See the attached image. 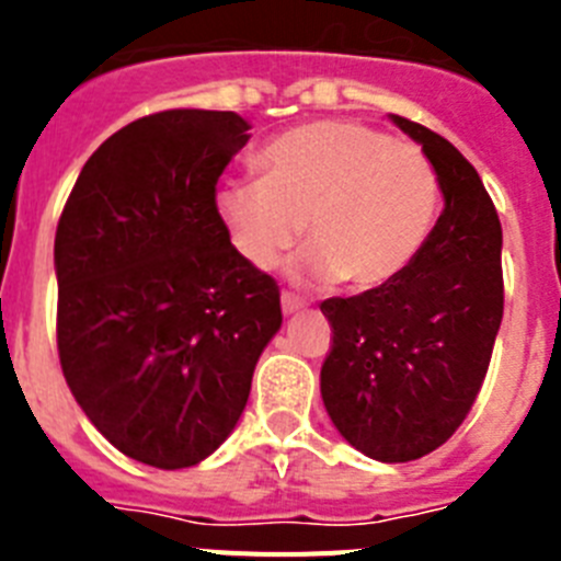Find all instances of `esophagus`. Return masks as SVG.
<instances>
[{
  "mask_svg": "<svg viewBox=\"0 0 561 561\" xmlns=\"http://www.w3.org/2000/svg\"><path fill=\"white\" fill-rule=\"evenodd\" d=\"M280 306H284V314H295V311L304 309L306 300L304 297L291 295V291H284V295H280Z\"/></svg>",
  "mask_w": 561,
  "mask_h": 561,
  "instance_id": "34e87169",
  "label": "esophagus"
}]
</instances>
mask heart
<instances>
[{"mask_svg":"<svg viewBox=\"0 0 561 561\" xmlns=\"http://www.w3.org/2000/svg\"><path fill=\"white\" fill-rule=\"evenodd\" d=\"M261 180H230L216 213L230 244L272 270L309 225L300 270L314 280L374 289L404 272L427 238L438 176L415 146L354 121L277 134L257 153Z\"/></svg>","mask_w":561,"mask_h":561,"instance_id":"heart-1","label":"heart"}]
</instances>
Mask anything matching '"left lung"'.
<instances>
[{"label": "left lung", "instance_id": "1", "mask_svg": "<svg viewBox=\"0 0 561 561\" xmlns=\"http://www.w3.org/2000/svg\"><path fill=\"white\" fill-rule=\"evenodd\" d=\"M433 162L444 213L388 284L329 297L331 351L320 393L351 447L385 463L438 449L472 410L503 320V227L463 153L393 114Z\"/></svg>", "mask_w": 561, "mask_h": 561}]
</instances>
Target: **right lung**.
<instances>
[{
    "instance_id": "add662e5",
    "label": "right lung",
    "mask_w": 561,
    "mask_h": 561,
    "mask_svg": "<svg viewBox=\"0 0 561 561\" xmlns=\"http://www.w3.org/2000/svg\"><path fill=\"white\" fill-rule=\"evenodd\" d=\"M247 128L207 108L128 123L89 157L58 219L64 379L112 447L157 469L221 447L284 323L275 277L238 255L216 213Z\"/></svg>"
}]
</instances>
